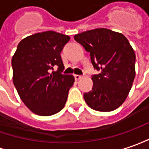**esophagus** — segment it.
I'll return each instance as SVG.
<instances>
[{"instance_id": "esophagus-1", "label": "esophagus", "mask_w": 149, "mask_h": 149, "mask_svg": "<svg viewBox=\"0 0 149 149\" xmlns=\"http://www.w3.org/2000/svg\"><path fill=\"white\" fill-rule=\"evenodd\" d=\"M75 77V79L77 80V81H78V80H80V79L82 77V76H81V75H74Z\"/></svg>"}]
</instances>
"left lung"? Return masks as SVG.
<instances>
[{
    "mask_svg": "<svg viewBox=\"0 0 149 149\" xmlns=\"http://www.w3.org/2000/svg\"><path fill=\"white\" fill-rule=\"evenodd\" d=\"M74 39L90 52L100 73L93 75V88L84 94L87 105L100 112L119 108L129 95L135 77V54L123 34L107 28L79 33Z\"/></svg>",
    "mask_w": 149,
    "mask_h": 149,
    "instance_id": "left-lung-1",
    "label": "left lung"
}]
</instances>
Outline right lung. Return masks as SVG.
Wrapping results in <instances>:
<instances>
[{
  "label": "right lung",
  "instance_id": "right-lung-1",
  "mask_svg": "<svg viewBox=\"0 0 149 149\" xmlns=\"http://www.w3.org/2000/svg\"><path fill=\"white\" fill-rule=\"evenodd\" d=\"M69 39L54 31L38 32L21 40L12 57L13 82L19 97L39 116L63 109L75 81L72 75L61 73L64 65L60 53Z\"/></svg>",
  "mask_w": 149,
  "mask_h": 149
}]
</instances>
